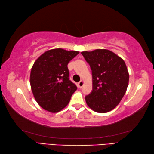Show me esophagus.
<instances>
[{"label": "esophagus", "instance_id": "obj_1", "mask_svg": "<svg viewBox=\"0 0 154 154\" xmlns=\"http://www.w3.org/2000/svg\"><path fill=\"white\" fill-rule=\"evenodd\" d=\"M83 85V81H80V82L78 83V87L79 88H82Z\"/></svg>", "mask_w": 154, "mask_h": 154}]
</instances>
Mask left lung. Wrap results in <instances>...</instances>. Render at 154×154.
<instances>
[{"label":"left lung","mask_w":154,"mask_h":154,"mask_svg":"<svg viewBox=\"0 0 154 154\" xmlns=\"http://www.w3.org/2000/svg\"><path fill=\"white\" fill-rule=\"evenodd\" d=\"M92 75V91L85 96L90 109L106 113L118 105L126 92L129 74L124 60L105 49L82 51Z\"/></svg>","instance_id":"1"}]
</instances>
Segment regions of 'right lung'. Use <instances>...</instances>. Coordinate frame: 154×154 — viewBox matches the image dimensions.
Listing matches in <instances>:
<instances>
[{"mask_svg":"<svg viewBox=\"0 0 154 154\" xmlns=\"http://www.w3.org/2000/svg\"><path fill=\"white\" fill-rule=\"evenodd\" d=\"M79 53L53 49L35 62L30 72V86L36 101L43 109L57 113L69 104L77 88L69 79L67 65Z\"/></svg>","mask_w":154,"mask_h":154,"instance_id":"1","label":"right lung"}]
</instances>
